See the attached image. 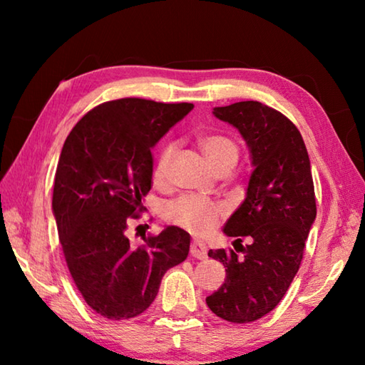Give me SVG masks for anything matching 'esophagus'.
<instances>
[{
	"instance_id": "1",
	"label": "esophagus",
	"mask_w": 365,
	"mask_h": 365,
	"mask_svg": "<svg viewBox=\"0 0 365 365\" xmlns=\"http://www.w3.org/2000/svg\"><path fill=\"white\" fill-rule=\"evenodd\" d=\"M190 252L195 259H206L207 257V248L206 245H202L201 242H193L190 246Z\"/></svg>"
}]
</instances>
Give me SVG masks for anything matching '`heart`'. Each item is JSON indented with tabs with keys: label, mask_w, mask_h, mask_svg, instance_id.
<instances>
[{
	"label": "heart",
	"mask_w": 365,
	"mask_h": 365,
	"mask_svg": "<svg viewBox=\"0 0 365 365\" xmlns=\"http://www.w3.org/2000/svg\"><path fill=\"white\" fill-rule=\"evenodd\" d=\"M197 146L201 148L207 163L217 172L230 170L238 160V143L225 133H207L197 138ZM175 154V145L165 143L154 163V180L165 182L169 177L172 158ZM165 220L195 235H205L211 232L225 215V207L220 202L196 196H182L172 201L165 207Z\"/></svg>",
	"instance_id": "heart-1"
}]
</instances>
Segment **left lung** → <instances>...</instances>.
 I'll return each mask as SVG.
<instances>
[{
	"mask_svg": "<svg viewBox=\"0 0 365 365\" xmlns=\"http://www.w3.org/2000/svg\"><path fill=\"white\" fill-rule=\"evenodd\" d=\"M214 115L238 128L255 170L243 205L224 227L235 250L207 252L224 264L227 277L206 302L227 322L250 324L275 309L301 265L317 214L311 160L294 123L262 103L214 108ZM245 236L250 238L246 247Z\"/></svg>",
	"mask_w": 365,
	"mask_h": 365,
	"instance_id": "8db88e82",
	"label": "left lung"
}]
</instances>
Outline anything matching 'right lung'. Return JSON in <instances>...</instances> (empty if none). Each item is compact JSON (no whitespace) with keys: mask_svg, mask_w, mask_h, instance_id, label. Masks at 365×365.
<instances>
[{"mask_svg":"<svg viewBox=\"0 0 365 365\" xmlns=\"http://www.w3.org/2000/svg\"><path fill=\"white\" fill-rule=\"evenodd\" d=\"M191 109V103L120 98L88 110L66 138L53 214L73 283L103 317L140 316L165 272L188 256L190 233L175 225L143 237L138 248L125 230L151 190V148Z\"/></svg>","mask_w":365,"mask_h":365,"instance_id":"right-lung-1","label":"right lung"}]
</instances>
